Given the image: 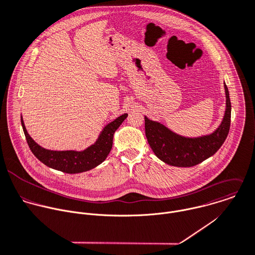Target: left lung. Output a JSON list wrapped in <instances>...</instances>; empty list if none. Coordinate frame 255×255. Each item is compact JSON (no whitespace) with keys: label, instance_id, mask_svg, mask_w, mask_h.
Segmentation results:
<instances>
[{"label":"left lung","instance_id":"8db88e82","mask_svg":"<svg viewBox=\"0 0 255 255\" xmlns=\"http://www.w3.org/2000/svg\"><path fill=\"white\" fill-rule=\"evenodd\" d=\"M224 85L226 92L225 115L220 126L211 134L185 137L145 116V133L148 143L161 161L175 167H193L215 155L222 147L230 131L232 115L229 89L226 82Z\"/></svg>","mask_w":255,"mask_h":255}]
</instances>
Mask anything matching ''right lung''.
Masks as SVG:
<instances>
[{"label":"right lung","mask_w":255,"mask_h":255,"mask_svg":"<svg viewBox=\"0 0 255 255\" xmlns=\"http://www.w3.org/2000/svg\"><path fill=\"white\" fill-rule=\"evenodd\" d=\"M127 116L128 114L125 113L104 126L94 144L83 151H53L42 148L27 133L22 117H20V122L30 151L41 163L63 173L77 174L89 171L105 161L112 149L114 133Z\"/></svg>","instance_id":"obj_1"}]
</instances>
